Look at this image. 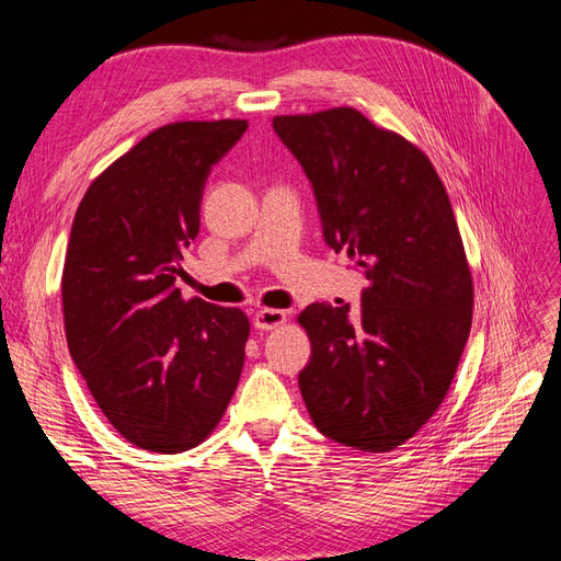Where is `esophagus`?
I'll return each instance as SVG.
<instances>
[{
	"mask_svg": "<svg viewBox=\"0 0 561 561\" xmlns=\"http://www.w3.org/2000/svg\"><path fill=\"white\" fill-rule=\"evenodd\" d=\"M252 322L257 330H274V328H280L283 322H287V316L280 309H262L254 313Z\"/></svg>",
	"mask_w": 561,
	"mask_h": 561,
	"instance_id": "34e87169",
	"label": "esophagus"
}]
</instances>
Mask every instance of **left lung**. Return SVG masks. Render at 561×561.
I'll list each match as a JSON object with an SVG mask.
<instances>
[{
    "mask_svg": "<svg viewBox=\"0 0 561 561\" xmlns=\"http://www.w3.org/2000/svg\"><path fill=\"white\" fill-rule=\"evenodd\" d=\"M307 171L322 236L369 280L355 318L311 304L299 390L334 443L390 451L443 404L472 325V274L443 180L400 133L353 107L274 116Z\"/></svg>",
    "mask_w": 561,
    "mask_h": 561,
    "instance_id": "left-lung-1",
    "label": "left lung"
}]
</instances>
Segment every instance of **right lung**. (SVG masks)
<instances>
[{"label":"right lung","instance_id":"obj_1","mask_svg":"<svg viewBox=\"0 0 561 561\" xmlns=\"http://www.w3.org/2000/svg\"><path fill=\"white\" fill-rule=\"evenodd\" d=\"M245 128L217 118L151 130L91 182L75 215L60 283L67 346L107 421L147 451L201 445L241 379L248 316L184 299L175 278L210 168Z\"/></svg>","mask_w":561,"mask_h":561}]
</instances>
